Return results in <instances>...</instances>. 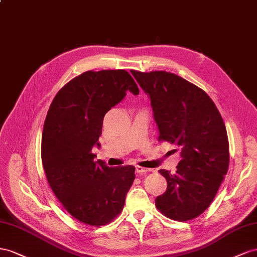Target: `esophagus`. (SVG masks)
Returning a JSON list of instances; mask_svg holds the SVG:
<instances>
[{"mask_svg": "<svg viewBox=\"0 0 257 257\" xmlns=\"http://www.w3.org/2000/svg\"><path fill=\"white\" fill-rule=\"evenodd\" d=\"M151 171L150 169H148V168H144V167H141V166H136V172L137 173H145V172H149Z\"/></svg>", "mask_w": 257, "mask_h": 257, "instance_id": "34e87169", "label": "esophagus"}]
</instances>
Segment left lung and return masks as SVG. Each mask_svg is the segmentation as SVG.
<instances>
[{
    "mask_svg": "<svg viewBox=\"0 0 257 257\" xmlns=\"http://www.w3.org/2000/svg\"><path fill=\"white\" fill-rule=\"evenodd\" d=\"M151 100L158 141L177 146V171L161 169L167 190L157 209L174 221L199 216L213 201L229 165L225 123L214 102L199 87L166 71H131Z\"/></svg>",
    "mask_w": 257,
    "mask_h": 257,
    "instance_id": "left-lung-1",
    "label": "left lung"
}]
</instances>
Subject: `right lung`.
<instances>
[{
	"mask_svg": "<svg viewBox=\"0 0 257 257\" xmlns=\"http://www.w3.org/2000/svg\"><path fill=\"white\" fill-rule=\"evenodd\" d=\"M139 88L124 70L87 71L58 91L42 135V161L49 185L69 213L92 226L122 211L133 185L134 166L107 167L94 160L104 115Z\"/></svg>",
	"mask_w": 257,
	"mask_h": 257,
	"instance_id": "right-lung-1",
	"label": "right lung"
}]
</instances>
